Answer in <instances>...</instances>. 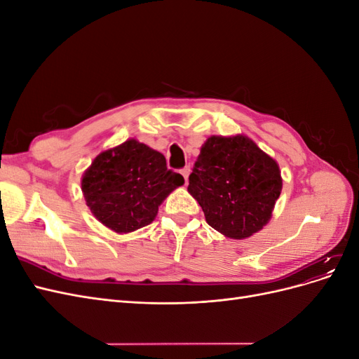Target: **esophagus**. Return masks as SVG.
<instances>
[{
	"mask_svg": "<svg viewBox=\"0 0 359 359\" xmlns=\"http://www.w3.org/2000/svg\"><path fill=\"white\" fill-rule=\"evenodd\" d=\"M181 175L184 177V180H186V182H187V180H189V175H190V172H191V169H190V166H186V168H182L181 170Z\"/></svg>",
	"mask_w": 359,
	"mask_h": 359,
	"instance_id": "esophagus-1",
	"label": "esophagus"
}]
</instances>
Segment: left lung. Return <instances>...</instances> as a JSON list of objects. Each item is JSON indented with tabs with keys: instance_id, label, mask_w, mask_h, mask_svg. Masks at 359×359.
Here are the masks:
<instances>
[{
	"instance_id": "left-lung-1",
	"label": "left lung",
	"mask_w": 359,
	"mask_h": 359,
	"mask_svg": "<svg viewBox=\"0 0 359 359\" xmlns=\"http://www.w3.org/2000/svg\"><path fill=\"white\" fill-rule=\"evenodd\" d=\"M281 189L278 163L245 135L206 139L187 187L206 223L231 240L264 229Z\"/></svg>"
}]
</instances>
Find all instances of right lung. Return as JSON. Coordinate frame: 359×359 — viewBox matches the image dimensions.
Returning <instances> with one entry per match:
<instances>
[{
  "label": "right lung",
  "instance_id": "add662e5",
  "mask_svg": "<svg viewBox=\"0 0 359 359\" xmlns=\"http://www.w3.org/2000/svg\"><path fill=\"white\" fill-rule=\"evenodd\" d=\"M182 184L165 156L132 137L102 151L83 172L81 189L95 219L123 235L153 223L158 206Z\"/></svg>",
  "mask_w": 359,
  "mask_h": 359
}]
</instances>
